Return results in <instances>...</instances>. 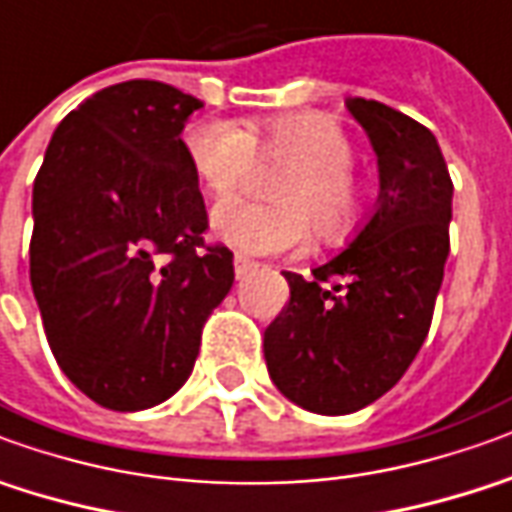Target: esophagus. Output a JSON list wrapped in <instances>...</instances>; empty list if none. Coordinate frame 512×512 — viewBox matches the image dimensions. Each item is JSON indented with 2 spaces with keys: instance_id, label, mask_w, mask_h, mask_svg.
Masks as SVG:
<instances>
[{
  "instance_id": "esophagus-1",
  "label": "esophagus",
  "mask_w": 512,
  "mask_h": 512,
  "mask_svg": "<svg viewBox=\"0 0 512 512\" xmlns=\"http://www.w3.org/2000/svg\"><path fill=\"white\" fill-rule=\"evenodd\" d=\"M256 267H259V262H253V259H248V256H236L234 259V273L239 281H242V278H248Z\"/></svg>"
}]
</instances>
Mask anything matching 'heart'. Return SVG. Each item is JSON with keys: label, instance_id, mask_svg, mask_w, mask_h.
<instances>
[{"label": "heart", "instance_id": "b5f03b06", "mask_svg": "<svg viewBox=\"0 0 512 512\" xmlns=\"http://www.w3.org/2000/svg\"><path fill=\"white\" fill-rule=\"evenodd\" d=\"M183 150L200 186L211 197L234 195L248 175L253 153L290 161L276 175V203L228 200L211 225L222 242L242 253H284L309 236L340 239L362 217V183L354 172V144L331 116H278L259 130L228 122H195L183 133Z\"/></svg>", "mask_w": 512, "mask_h": 512}]
</instances>
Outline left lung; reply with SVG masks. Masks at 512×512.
I'll return each instance as SVG.
<instances>
[{"mask_svg": "<svg viewBox=\"0 0 512 512\" xmlns=\"http://www.w3.org/2000/svg\"><path fill=\"white\" fill-rule=\"evenodd\" d=\"M379 164V200L348 248L303 278L264 331L270 379L298 407L348 415L382 398L421 351L449 256L451 186L438 139L376 100H345Z\"/></svg>", "mask_w": 512, "mask_h": 512, "instance_id": "8db88e82", "label": "left lung"}]
</instances>
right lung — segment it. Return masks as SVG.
<instances>
[{
	"instance_id": "add662e5",
	"label": "right lung",
	"mask_w": 512,
	"mask_h": 512,
	"mask_svg": "<svg viewBox=\"0 0 512 512\" xmlns=\"http://www.w3.org/2000/svg\"><path fill=\"white\" fill-rule=\"evenodd\" d=\"M203 102L158 80L91 94L52 133L33 186L30 284L49 348L100 407L178 393L234 253L206 245V203L183 150Z\"/></svg>"
}]
</instances>
